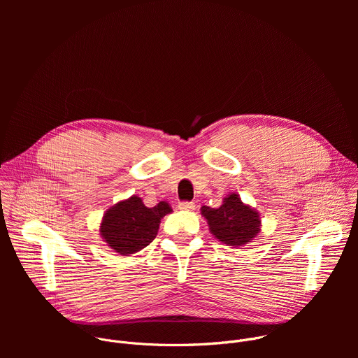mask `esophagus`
<instances>
[{"instance_id": "34e87169", "label": "esophagus", "mask_w": 358, "mask_h": 358, "mask_svg": "<svg viewBox=\"0 0 358 358\" xmlns=\"http://www.w3.org/2000/svg\"><path fill=\"white\" fill-rule=\"evenodd\" d=\"M178 208H180L181 211H194V210H195V203H194V202H188V201L180 202V203H178Z\"/></svg>"}]
</instances>
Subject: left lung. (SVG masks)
I'll list each match as a JSON object with an SVG mask.
<instances>
[{
	"mask_svg": "<svg viewBox=\"0 0 358 358\" xmlns=\"http://www.w3.org/2000/svg\"><path fill=\"white\" fill-rule=\"evenodd\" d=\"M201 215L207 220L210 232L221 243L232 248L252 242L262 227L259 213L243 203L236 192L228 194L220 208L203 206Z\"/></svg>",
	"mask_w": 358,
	"mask_h": 358,
	"instance_id": "left-lung-1",
	"label": "left lung"
}]
</instances>
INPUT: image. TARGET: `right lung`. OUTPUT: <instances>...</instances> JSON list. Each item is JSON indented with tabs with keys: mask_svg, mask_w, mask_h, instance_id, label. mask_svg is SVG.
<instances>
[{
	"mask_svg": "<svg viewBox=\"0 0 358 358\" xmlns=\"http://www.w3.org/2000/svg\"><path fill=\"white\" fill-rule=\"evenodd\" d=\"M173 213L167 201L148 208L140 196L131 195L110 207L100 222V236L123 257L145 248L157 236L162 218Z\"/></svg>",
	"mask_w": 358,
	"mask_h": 358,
	"instance_id": "add662e5",
	"label": "right lung"
}]
</instances>
